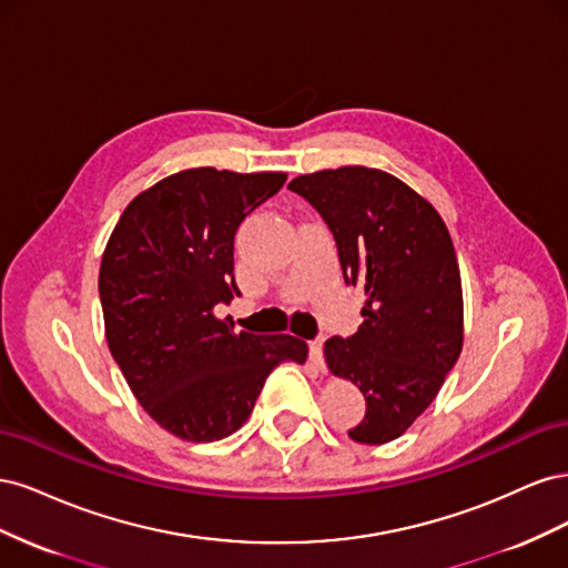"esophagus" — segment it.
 Listing matches in <instances>:
<instances>
[{"instance_id":"1","label":"esophagus","mask_w":568,"mask_h":568,"mask_svg":"<svg viewBox=\"0 0 568 568\" xmlns=\"http://www.w3.org/2000/svg\"><path fill=\"white\" fill-rule=\"evenodd\" d=\"M307 346H311V357L315 359L317 365H324V359H322V348H324V336H317V338H313L311 343H307Z\"/></svg>"}]
</instances>
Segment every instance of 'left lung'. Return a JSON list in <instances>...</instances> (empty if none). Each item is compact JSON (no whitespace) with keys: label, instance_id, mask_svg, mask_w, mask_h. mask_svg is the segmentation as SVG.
<instances>
[{"label":"left lung","instance_id":"1","mask_svg":"<svg viewBox=\"0 0 568 568\" xmlns=\"http://www.w3.org/2000/svg\"><path fill=\"white\" fill-rule=\"evenodd\" d=\"M322 215L346 284L365 291L363 324L324 343L326 367L365 395L348 436L382 445L434 403L464 341L459 265L438 211L398 178L365 165L291 180Z\"/></svg>","mask_w":568,"mask_h":568}]
</instances>
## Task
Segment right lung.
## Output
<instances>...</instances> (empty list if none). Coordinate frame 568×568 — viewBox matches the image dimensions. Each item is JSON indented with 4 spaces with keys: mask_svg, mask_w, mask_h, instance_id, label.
<instances>
[{
    "mask_svg": "<svg viewBox=\"0 0 568 568\" xmlns=\"http://www.w3.org/2000/svg\"><path fill=\"white\" fill-rule=\"evenodd\" d=\"M284 182V173L182 170L128 203L101 255L109 351L146 415L182 440L232 436L270 372L307 357L303 338L236 334L232 317H215V305L239 296V225Z\"/></svg>",
    "mask_w": 568,
    "mask_h": 568,
    "instance_id": "1",
    "label": "right lung"
}]
</instances>
